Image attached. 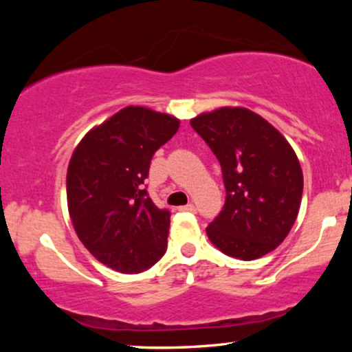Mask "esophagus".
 I'll use <instances>...</instances> for the list:
<instances>
[{
  "label": "esophagus",
  "mask_w": 352,
  "mask_h": 352,
  "mask_svg": "<svg viewBox=\"0 0 352 352\" xmlns=\"http://www.w3.org/2000/svg\"><path fill=\"white\" fill-rule=\"evenodd\" d=\"M179 210H182V212H195V205L187 204L184 205V207H179Z\"/></svg>",
  "instance_id": "esophagus-1"
}]
</instances>
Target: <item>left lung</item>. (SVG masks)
Returning a JSON list of instances; mask_svg holds the SVG:
<instances>
[{
  "mask_svg": "<svg viewBox=\"0 0 352 352\" xmlns=\"http://www.w3.org/2000/svg\"><path fill=\"white\" fill-rule=\"evenodd\" d=\"M215 153L227 190L223 210L207 227L220 252L252 261L288 236L302 195L300 160L288 140L245 107H220L190 120Z\"/></svg>",
  "mask_w": 352,
  "mask_h": 352,
  "instance_id": "8db88e82",
  "label": "left lung"
}]
</instances>
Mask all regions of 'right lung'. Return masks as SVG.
<instances>
[{"label": "right lung", "instance_id": "add662e5", "mask_svg": "<svg viewBox=\"0 0 352 352\" xmlns=\"http://www.w3.org/2000/svg\"><path fill=\"white\" fill-rule=\"evenodd\" d=\"M177 117L129 106L91 129L67 167V208L82 245L100 263L140 273L164 256L170 212L147 197L144 180Z\"/></svg>", "mask_w": 352, "mask_h": 352}]
</instances>
